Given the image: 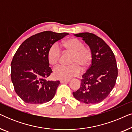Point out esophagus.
I'll list each match as a JSON object with an SVG mask.
<instances>
[{"label":"esophagus","instance_id":"34e87169","mask_svg":"<svg viewBox=\"0 0 132 132\" xmlns=\"http://www.w3.org/2000/svg\"><path fill=\"white\" fill-rule=\"evenodd\" d=\"M70 82V80H61L60 82L61 83H68Z\"/></svg>","mask_w":132,"mask_h":132}]
</instances>
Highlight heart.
<instances>
[{"label": "heart", "instance_id": "b5f03b06", "mask_svg": "<svg viewBox=\"0 0 132 132\" xmlns=\"http://www.w3.org/2000/svg\"><path fill=\"white\" fill-rule=\"evenodd\" d=\"M64 46L67 51L73 53L70 65H58L54 68L53 75L56 78L62 80H68L79 76L81 73L82 67L86 69L89 66L91 60V52L85 48L82 41L76 38L68 39L64 43ZM61 55V48L57 43L52 44L48 52V59L52 65H56L59 62Z\"/></svg>", "mask_w": 132, "mask_h": 132}]
</instances>
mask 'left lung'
<instances>
[{
	"mask_svg": "<svg viewBox=\"0 0 132 132\" xmlns=\"http://www.w3.org/2000/svg\"><path fill=\"white\" fill-rule=\"evenodd\" d=\"M81 37L89 47L91 65L82 76L80 86L73 92L75 98L86 104H96L104 100L114 87L118 68L114 54L102 38L89 32L74 34Z\"/></svg>",
	"mask_w": 132,
	"mask_h": 132,
	"instance_id": "left-lung-1",
	"label": "left lung"
}]
</instances>
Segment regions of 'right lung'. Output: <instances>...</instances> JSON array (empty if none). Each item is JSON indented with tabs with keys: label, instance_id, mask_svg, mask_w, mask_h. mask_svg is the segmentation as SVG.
Listing matches in <instances>:
<instances>
[{
	"label": "right lung",
	"instance_id": "1",
	"mask_svg": "<svg viewBox=\"0 0 132 132\" xmlns=\"http://www.w3.org/2000/svg\"><path fill=\"white\" fill-rule=\"evenodd\" d=\"M68 34L44 31L28 38L18 48L11 64V76L15 93L25 103L42 104L55 96L60 82L46 79L52 73L48 52Z\"/></svg>",
	"mask_w": 132,
	"mask_h": 132
}]
</instances>
